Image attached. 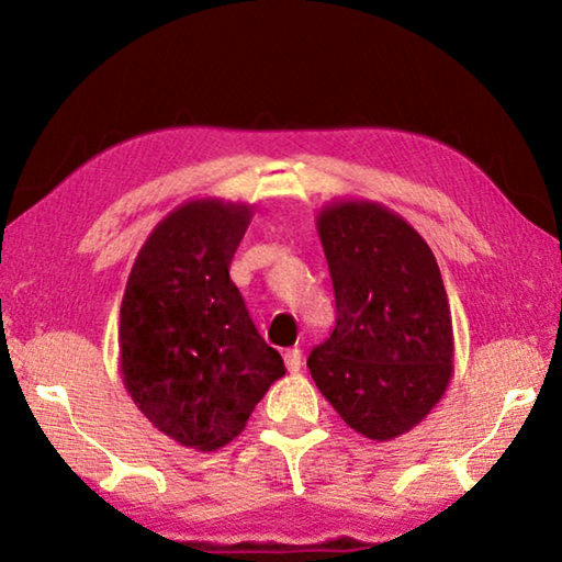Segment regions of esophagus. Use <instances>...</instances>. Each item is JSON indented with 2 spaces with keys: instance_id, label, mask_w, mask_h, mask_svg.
Wrapping results in <instances>:
<instances>
[{
  "instance_id": "obj_1",
  "label": "esophagus",
  "mask_w": 562,
  "mask_h": 562,
  "mask_svg": "<svg viewBox=\"0 0 562 562\" xmlns=\"http://www.w3.org/2000/svg\"><path fill=\"white\" fill-rule=\"evenodd\" d=\"M284 364H288L290 374H297L302 367V351L300 349H288L284 351Z\"/></svg>"
}]
</instances>
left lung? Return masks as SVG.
Instances as JSON below:
<instances>
[{
  "mask_svg": "<svg viewBox=\"0 0 562 562\" xmlns=\"http://www.w3.org/2000/svg\"><path fill=\"white\" fill-rule=\"evenodd\" d=\"M317 233L337 322L310 374L357 434L392 441L441 402L453 376L449 294L431 247L402 215L367 198L322 205Z\"/></svg>",
  "mask_w": 562,
  "mask_h": 562,
  "instance_id": "1",
  "label": "left lung"
}]
</instances>
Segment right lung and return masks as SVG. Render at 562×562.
<instances>
[{
    "instance_id": "obj_1",
    "label": "right lung",
    "mask_w": 562,
    "mask_h": 562,
    "mask_svg": "<svg viewBox=\"0 0 562 562\" xmlns=\"http://www.w3.org/2000/svg\"><path fill=\"white\" fill-rule=\"evenodd\" d=\"M252 215L223 198L180 203L146 237L121 302L123 386L160 434L203 453L240 436L288 372L231 280Z\"/></svg>"
}]
</instances>
